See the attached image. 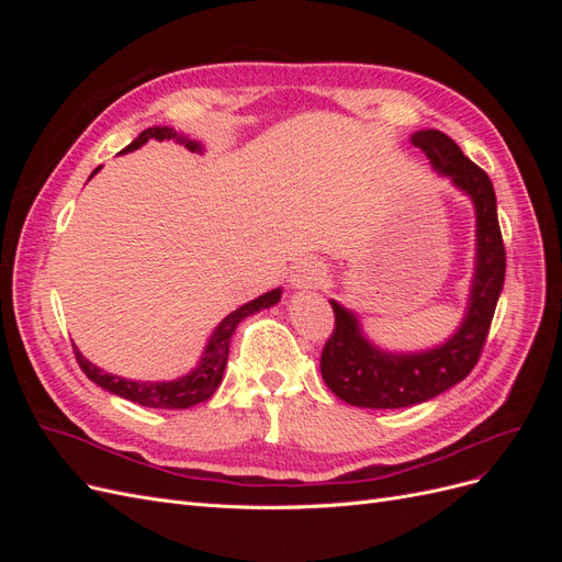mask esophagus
<instances>
[{"instance_id":"esophagus-1","label":"esophagus","mask_w":562,"mask_h":562,"mask_svg":"<svg viewBox=\"0 0 562 562\" xmlns=\"http://www.w3.org/2000/svg\"><path fill=\"white\" fill-rule=\"evenodd\" d=\"M323 279H326V267L314 258H307L293 269L291 288H295V291H310V288H318Z\"/></svg>"}]
</instances>
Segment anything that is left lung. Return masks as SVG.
Here are the masks:
<instances>
[{
    "mask_svg": "<svg viewBox=\"0 0 562 562\" xmlns=\"http://www.w3.org/2000/svg\"><path fill=\"white\" fill-rule=\"evenodd\" d=\"M411 140L429 157L440 176L450 178L473 201L479 241L475 274L462 326L446 345L419 353L378 349L363 337L356 316L330 300L335 328L321 351V375L337 398L359 407L417 405L462 382L481 359L506 274L497 199L487 173L464 157L446 133L427 128L417 131Z\"/></svg>",
    "mask_w": 562,
    "mask_h": 562,
    "instance_id": "obj_1",
    "label": "left lung"
}]
</instances>
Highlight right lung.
I'll return each instance as SVG.
<instances>
[{"label": "right lung", "mask_w": 562, "mask_h": 562, "mask_svg": "<svg viewBox=\"0 0 562 562\" xmlns=\"http://www.w3.org/2000/svg\"><path fill=\"white\" fill-rule=\"evenodd\" d=\"M147 140H159V143L161 140H178L184 147H190L192 151H201L199 143L184 138V135H178L173 128H168V126L145 128L138 135V138H135L131 145H126L122 151L138 149ZM98 171H100V168H95L91 176H95ZM279 300H281V288L246 302L244 307L234 310L229 316H225L223 321H220V326L215 328V333L211 335L206 351H203L199 366L190 372V375H184V378L173 380V382H133V380L110 375V372H103V370L95 368L93 363L83 359V356L75 347L77 363L83 372H87V378L91 382L112 391V394H116V396H122V398L133 401L138 405H145V407H166V411H182V407H190V405H196L201 401H209L215 394V389L220 386V382H223V372H225L227 356H229V339H232L236 326H239V323L246 316L260 312V310H267V307H271V304H277Z\"/></svg>", "instance_id": "obj_1"}]
</instances>
